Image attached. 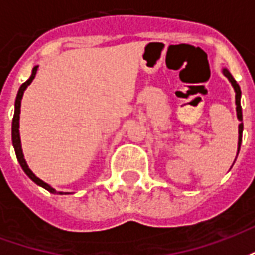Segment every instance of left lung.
<instances>
[{
	"label": "left lung",
	"instance_id": "1",
	"mask_svg": "<svg viewBox=\"0 0 255 255\" xmlns=\"http://www.w3.org/2000/svg\"><path fill=\"white\" fill-rule=\"evenodd\" d=\"M223 73H224V76L231 82L232 84V87L235 90V105H236V116H238V120H239V127H238V133H239V136H238V153H239V150H241V143H242V133H243V116H242V106H241V97H242V91L241 87H239V84L236 83V80L232 78V75L230 73V71L227 69V68H223ZM238 153H236V157H238Z\"/></svg>",
	"mask_w": 255,
	"mask_h": 255
}]
</instances>
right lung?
Instances as JSON below:
<instances>
[{
  "label": "right lung",
  "instance_id": "right-lung-1",
  "mask_svg": "<svg viewBox=\"0 0 255 255\" xmlns=\"http://www.w3.org/2000/svg\"><path fill=\"white\" fill-rule=\"evenodd\" d=\"M38 67L39 65H35V67L32 68V73H31L30 79L24 82V83L20 86L19 91H17V97H16V101H14V115H13V120H12V143H13L14 147V153H16V157H17V161H19L20 166L23 168V171L27 176L30 177L32 182L38 184L39 187H43L45 190H47L49 192H52V194H60V195H63V194H71V192H63V191H57L56 188H53L50 184H47L46 182H43L41 180L39 177L36 176L34 172L31 171L28 165H27V161L24 158V154H23V149H21V140H20V108H21V100H23V94H24L25 89L28 87L31 84V82L34 80L36 75V71H38Z\"/></svg>",
  "mask_w": 255,
  "mask_h": 255
}]
</instances>
